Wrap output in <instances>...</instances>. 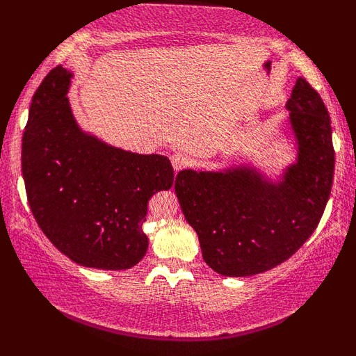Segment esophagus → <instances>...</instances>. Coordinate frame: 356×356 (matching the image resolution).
<instances>
[{"instance_id": "34e87169", "label": "esophagus", "mask_w": 356, "mask_h": 356, "mask_svg": "<svg viewBox=\"0 0 356 356\" xmlns=\"http://www.w3.org/2000/svg\"><path fill=\"white\" fill-rule=\"evenodd\" d=\"M170 160H172V165H173L175 172H179V170H183L184 167H186V163H188V159L184 157L183 154H173L172 157H170Z\"/></svg>"}]
</instances>
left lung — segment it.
I'll return each mask as SVG.
<instances>
[{"label":"left lung","mask_w":356,"mask_h":356,"mask_svg":"<svg viewBox=\"0 0 356 356\" xmlns=\"http://www.w3.org/2000/svg\"><path fill=\"white\" fill-rule=\"evenodd\" d=\"M285 108L295 160L279 175H267L248 159L177 175L183 216L217 274L248 277L282 264L323 217L335 162L327 108L303 77L296 79Z\"/></svg>","instance_id":"obj_1"}]
</instances>
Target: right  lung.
I'll use <instances>...</instances> for the list:
<instances>
[{
    "label": "right lung",
    "mask_w": 356,
    "mask_h": 356,
    "mask_svg": "<svg viewBox=\"0 0 356 356\" xmlns=\"http://www.w3.org/2000/svg\"><path fill=\"white\" fill-rule=\"evenodd\" d=\"M74 72L58 66L33 94L22 136V178L48 240L76 264L124 270L147 252V202L173 186L167 157L110 145L77 123Z\"/></svg>",
    "instance_id": "1"
}]
</instances>
